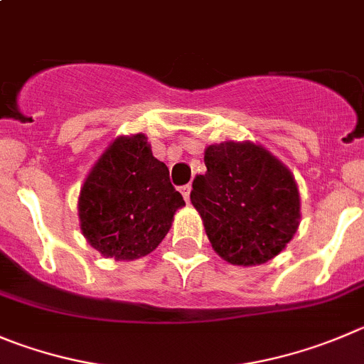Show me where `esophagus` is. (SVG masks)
<instances>
[{
  "instance_id": "1",
  "label": "esophagus",
  "mask_w": 364,
  "mask_h": 364,
  "mask_svg": "<svg viewBox=\"0 0 364 364\" xmlns=\"http://www.w3.org/2000/svg\"><path fill=\"white\" fill-rule=\"evenodd\" d=\"M190 190H192V186H190V185H183L181 188H179V192L183 193V198H185L186 203L190 201Z\"/></svg>"
}]
</instances>
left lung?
Returning a JSON list of instances; mask_svg holds the SVG:
<instances>
[{
    "label": "left lung",
    "instance_id": "1",
    "mask_svg": "<svg viewBox=\"0 0 364 364\" xmlns=\"http://www.w3.org/2000/svg\"><path fill=\"white\" fill-rule=\"evenodd\" d=\"M205 165V174L193 179L190 201L213 251L233 266L274 259L300 226V192L293 172L253 141L208 145Z\"/></svg>",
    "mask_w": 364,
    "mask_h": 364
}]
</instances>
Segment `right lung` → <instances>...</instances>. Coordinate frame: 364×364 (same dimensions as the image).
Masks as SVG:
<instances>
[{
  "label": "right lung",
  "instance_id": "1",
  "mask_svg": "<svg viewBox=\"0 0 364 364\" xmlns=\"http://www.w3.org/2000/svg\"><path fill=\"white\" fill-rule=\"evenodd\" d=\"M185 206L147 136H118L91 166L79 196L80 232L107 259L152 253Z\"/></svg>",
  "mask_w": 364,
  "mask_h": 364
}]
</instances>
